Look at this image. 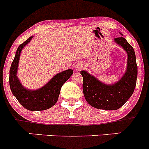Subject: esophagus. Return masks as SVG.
I'll return each mask as SVG.
<instances>
[{
  "instance_id": "1",
  "label": "esophagus",
  "mask_w": 149,
  "mask_h": 149,
  "mask_svg": "<svg viewBox=\"0 0 149 149\" xmlns=\"http://www.w3.org/2000/svg\"><path fill=\"white\" fill-rule=\"evenodd\" d=\"M82 68H83V66H82V65H77L75 69H77V70H80V69H81Z\"/></svg>"
}]
</instances>
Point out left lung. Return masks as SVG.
<instances>
[{"mask_svg": "<svg viewBox=\"0 0 149 149\" xmlns=\"http://www.w3.org/2000/svg\"><path fill=\"white\" fill-rule=\"evenodd\" d=\"M115 42L127 52V72L122 78L113 86H107L81 71L83 77V90L87 102L93 107L101 110H118L131 97L136 86L137 66L134 49L122 36L115 38Z\"/></svg>", "mask_w": 149, "mask_h": 149, "instance_id": "left-lung-1", "label": "left lung"}]
</instances>
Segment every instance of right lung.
Here are the masks:
<instances>
[{
    "label": "right lung",
    "mask_w": 149,
    "mask_h": 149,
    "mask_svg": "<svg viewBox=\"0 0 149 149\" xmlns=\"http://www.w3.org/2000/svg\"><path fill=\"white\" fill-rule=\"evenodd\" d=\"M32 37L33 36L28 38L17 49L15 58L10 68L9 86L14 96L25 108L31 111H38L50 108L57 102L62 86L72 76L73 71L68 69L60 72L39 90L29 91L23 88L17 77V71L20 52Z\"/></svg>",
    "instance_id": "1"
}]
</instances>
